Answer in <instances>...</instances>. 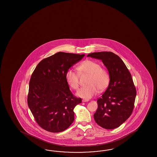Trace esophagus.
<instances>
[{
  "mask_svg": "<svg viewBox=\"0 0 157 157\" xmlns=\"http://www.w3.org/2000/svg\"><path fill=\"white\" fill-rule=\"evenodd\" d=\"M89 100H86V99H83V100H82V102H88Z\"/></svg>",
  "mask_w": 157,
  "mask_h": 157,
  "instance_id": "esophagus-1",
  "label": "esophagus"
}]
</instances>
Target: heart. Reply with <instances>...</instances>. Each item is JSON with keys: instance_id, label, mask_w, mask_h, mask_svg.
<instances>
[{"instance_id": "b5f03b06", "label": "heart", "mask_w": 157, "mask_h": 157, "mask_svg": "<svg viewBox=\"0 0 157 157\" xmlns=\"http://www.w3.org/2000/svg\"><path fill=\"white\" fill-rule=\"evenodd\" d=\"M81 74L90 75L88 84L89 85L81 88L76 92V95L85 99H90L97 94L99 91L104 90L109 85L110 75L106 70L101 67L98 63L86 60L77 67ZM79 76L78 72L68 69L66 73L67 82L72 89L76 90L79 86Z\"/></svg>"}]
</instances>
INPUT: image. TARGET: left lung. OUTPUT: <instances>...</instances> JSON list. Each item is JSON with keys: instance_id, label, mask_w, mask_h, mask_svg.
Wrapping results in <instances>:
<instances>
[{"instance_id": "1", "label": "left lung", "mask_w": 157, "mask_h": 157, "mask_svg": "<svg viewBox=\"0 0 157 157\" xmlns=\"http://www.w3.org/2000/svg\"><path fill=\"white\" fill-rule=\"evenodd\" d=\"M87 56L102 60L110 75L108 88L97 100L98 108L94 119L104 128H116L128 119L133 111L136 90L131 73L114 53H91Z\"/></svg>"}]
</instances>
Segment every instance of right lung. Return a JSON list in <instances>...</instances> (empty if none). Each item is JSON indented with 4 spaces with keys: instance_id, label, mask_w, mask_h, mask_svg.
<instances>
[{
    "instance_id": "1",
    "label": "right lung",
    "mask_w": 157,
    "mask_h": 157,
    "mask_svg": "<svg viewBox=\"0 0 157 157\" xmlns=\"http://www.w3.org/2000/svg\"><path fill=\"white\" fill-rule=\"evenodd\" d=\"M85 55L59 52L42 60L34 70L29 82L28 104L44 129L60 132L73 123L74 109L82 100L72 94L66 73Z\"/></svg>"
}]
</instances>
